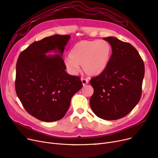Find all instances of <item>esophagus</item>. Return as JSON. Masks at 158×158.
<instances>
[{"instance_id":"34e87169","label":"esophagus","mask_w":158,"mask_h":158,"mask_svg":"<svg viewBox=\"0 0 158 158\" xmlns=\"http://www.w3.org/2000/svg\"><path fill=\"white\" fill-rule=\"evenodd\" d=\"M81 81H82V83L83 84V85H85L88 84V80L86 79H84V78H81Z\"/></svg>"}]
</instances>
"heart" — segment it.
Returning a JSON list of instances; mask_svg holds the SVG:
<instances>
[{
    "label": "heart",
    "mask_w": 158,
    "mask_h": 158,
    "mask_svg": "<svg viewBox=\"0 0 158 158\" xmlns=\"http://www.w3.org/2000/svg\"><path fill=\"white\" fill-rule=\"evenodd\" d=\"M111 47L105 40L81 41L71 49L64 65L70 73L75 74L82 66L85 74L90 76L101 74L106 70L111 56Z\"/></svg>",
    "instance_id": "obj_1"
}]
</instances>
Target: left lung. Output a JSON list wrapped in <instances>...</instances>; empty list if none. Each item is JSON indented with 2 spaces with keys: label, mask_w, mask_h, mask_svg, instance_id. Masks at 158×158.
<instances>
[{
  "label": "left lung",
  "mask_w": 158,
  "mask_h": 158,
  "mask_svg": "<svg viewBox=\"0 0 158 158\" xmlns=\"http://www.w3.org/2000/svg\"><path fill=\"white\" fill-rule=\"evenodd\" d=\"M112 48L107 68L89 81L94 92L89 105L104 120L123 118L139 102L144 77V64L132 45L114 37H104Z\"/></svg>",
  "instance_id": "1"
}]
</instances>
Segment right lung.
I'll use <instances>...</instances> for the list:
<instances>
[{"mask_svg":"<svg viewBox=\"0 0 158 158\" xmlns=\"http://www.w3.org/2000/svg\"><path fill=\"white\" fill-rule=\"evenodd\" d=\"M70 39L69 35L45 37L33 42L18 59L16 94L27 112L40 121L63 118L72 97L83 86L80 77L65 71L62 56Z\"/></svg>","mask_w":158,"mask_h":158,"instance_id":"obj_1","label":"right lung"}]
</instances>
